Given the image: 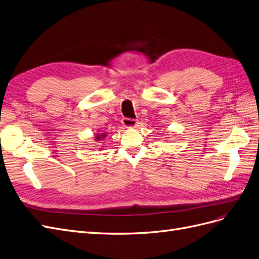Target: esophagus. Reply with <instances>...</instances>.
Here are the masks:
<instances>
[{"label":"esophagus","instance_id":"obj_1","mask_svg":"<svg viewBox=\"0 0 259 259\" xmlns=\"http://www.w3.org/2000/svg\"><path fill=\"white\" fill-rule=\"evenodd\" d=\"M122 124L125 128H136L138 121L135 120V119H130V118H123L122 119Z\"/></svg>","mask_w":259,"mask_h":259}]
</instances>
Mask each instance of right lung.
Instances as JSON below:
<instances>
[{"mask_svg": "<svg viewBox=\"0 0 259 259\" xmlns=\"http://www.w3.org/2000/svg\"><path fill=\"white\" fill-rule=\"evenodd\" d=\"M106 136V134H98V135H96V137H95V141H101L102 139H104Z\"/></svg>", "mask_w": 259, "mask_h": 259, "instance_id": "1", "label": "right lung"}]
</instances>
